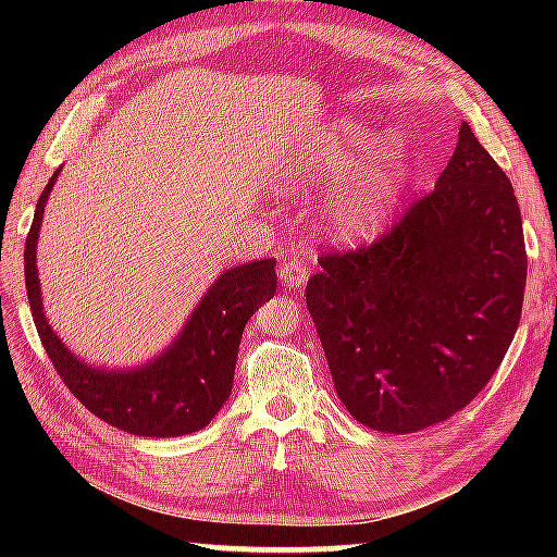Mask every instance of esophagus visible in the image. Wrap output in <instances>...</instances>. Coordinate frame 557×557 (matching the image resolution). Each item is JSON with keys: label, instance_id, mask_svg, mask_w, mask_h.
I'll return each mask as SVG.
<instances>
[{"label": "esophagus", "instance_id": "esophagus-1", "mask_svg": "<svg viewBox=\"0 0 557 557\" xmlns=\"http://www.w3.org/2000/svg\"><path fill=\"white\" fill-rule=\"evenodd\" d=\"M309 270H312V260L309 258H301V256H295L282 262L280 268V280L285 282V285L289 287H301L309 277Z\"/></svg>", "mask_w": 557, "mask_h": 557}]
</instances>
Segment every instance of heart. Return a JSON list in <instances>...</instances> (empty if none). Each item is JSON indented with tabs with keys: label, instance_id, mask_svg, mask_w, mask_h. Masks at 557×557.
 Here are the masks:
<instances>
[{
	"label": "heart",
	"instance_id": "obj_1",
	"mask_svg": "<svg viewBox=\"0 0 557 557\" xmlns=\"http://www.w3.org/2000/svg\"><path fill=\"white\" fill-rule=\"evenodd\" d=\"M307 169L329 178L351 172L329 203L326 223L342 238H363L379 231L393 213L408 176V159L395 135L375 139L373 129L342 122L319 139Z\"/></svg>",
	"mask_w": 557,
	"mask_h": 557
}]
</instances>
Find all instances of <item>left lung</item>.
Listing matches in <instances>:
<instances>
[{
    "label": "left lung",
    "mask_w": 557,
    "mask_h": 557,
    "mask_svg": "<svg viewBox=\"0 0 557 557\" xmlns=\"http://www.w3.org/2000/svg\"><path fill=\"white\" fill-rule=\"evenodd\" d=\"M319 265L307 309L346 410L395 435L437 425L492 381L521 322L513 186L461 122L437 186L373 243L322 252Z\"/></svg>",
    "instance_id": "8db88e82"
}]
</instances>
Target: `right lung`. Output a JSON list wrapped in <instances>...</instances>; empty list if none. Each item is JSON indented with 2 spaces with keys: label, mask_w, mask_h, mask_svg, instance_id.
Instances as JSON below:
<instances>
[{
  "label": "right lung",
  "mask_w": 557,
  "mask_h": 557,
  "mask_svg": "<svg viewBox=\"0 0 557 557\" xmlns=\"http://www.w3.org/2000/svg\"><path fill=\"white\" fill-rule=\"evenodd\" d=\"M59 172L36 203L24 245V280L32 317L55 373L75 398L108 425L143 437H178L213 420L233 388L235 358L248 319L275 295V260H258L223 272L201 299L174 346L137 371H98L75 358L53 334L41 309L36 240L44 203Z\"/></svg>",
  "instance_id": "add662e5"
}]
</instances>
